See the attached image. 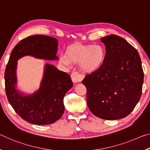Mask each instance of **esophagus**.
<instances>
[{
	"label": "esophagus",
	"mask_w": 150,
	"mask_h": 150,
	"mask_svg": "<svg viewBox=\"0 0 150 150\" xmlns=\"http://www.w3.org/2000/svg\"><path fill=\"white\" fill-rule=\"evenodd\" d=\"M71 80H72L73 83H74V84H76V83L80 82V81L83 79L82 76L80 75L77 72L72 73V74H71Z\"/></svg>",
	"instance_id": "34e87169"
}]
</instances>
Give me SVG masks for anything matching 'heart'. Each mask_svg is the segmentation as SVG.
I'll list each match as a JSON object with an SVG mask.
<instances>
[{
    "mask_svg": "<svg viewBox=\"0 0 150 150\" xmlns=\"http://www.w3.org/2000/svg\"><path fill=\"white\" fill-rule=\"evenodd\" d=\"M105 59L106 51L102 45L75 44L68 48L66 56H61L60 62L65 65L79 63L81 72L91 74L102 67Z\"/></svg>",
    "mask_w": 150,
    "mask_h": 150,
    "instance_id": "1",
    "label": "heart"
}]
</instances>
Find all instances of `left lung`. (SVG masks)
<instances>
[{
	"label": "left lung",
	"instance_id": "8db88e82",
	"mask_svg": "<svg viewBox=\"0 0 150 150\" xmlns=\"http://www.w3.org/2000/svg\"><path fill=\"white\" fill-rule=\"evenodd\" d=\"M106 59L97 71L87 75V105L94 115L105 120L128 116L140 99L144 72L138 51L115 34L101 38Z\"/></svg>",
	"mask_w": 150,
	"mask_h": 150
}]
</instances>
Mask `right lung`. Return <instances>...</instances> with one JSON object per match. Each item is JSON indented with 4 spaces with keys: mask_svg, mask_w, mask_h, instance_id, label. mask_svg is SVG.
I'll return each mask as SVG.
<instances>
[{
    "mask_svg": "<svg viewBox=\"0 0 150 150\" xmlns=\"http://www.w3.org/2000/svg\"><path fill=\"white\" fill-rule=\"evenodd\" d=\"M58 40L50 36L35 35L22 40L12 50L4 73L7 98L15 112L28 122L36 125L54 123L64 112L63 98L73 87L70 75L54 65L46 63L38 89L25 94L17 89V61L25 56L57 60Z\"/></svg>",
    "mask_w": 150,
    "mask_h": 150,
    "instance_id": "add662e5",
    "label": "right lung"
}]
</instances>
